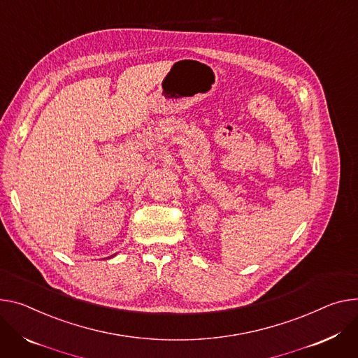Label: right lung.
I'll use <instances>...</instances> for the list:
<instances>
[{"label": "right lung", "instance_id": "obj_1", "mask_svg": "<svg viewBox=\"0 0 358 358\" xmlns=\"http://www.w3.org/2000/svg\"><path fill=\"white\" fill-rule=\"evenodd\" d=\"M111 257H113V255H111Z\"/></svg>", "mask_w": 358, "mask_h": 358}]
</instances>
